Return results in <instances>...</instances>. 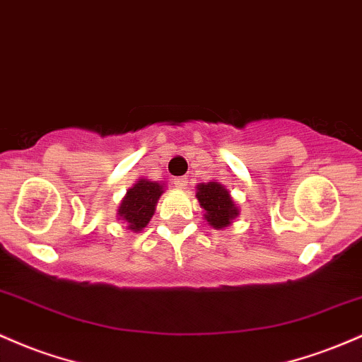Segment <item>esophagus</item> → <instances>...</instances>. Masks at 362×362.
Returning a JSON list of instances; mask_svg holds the SVG:
<instances>
[{
    "label": "esophagus",
    "mask_w": 362,
    "mask_h": 362,
    "mask_svg": "<svg viewBox=\"0 0 362 362\" xmlns=\"http://www.w3.org/2000/svg\"><path fill=\"white\" fill-rule=\"evenodd\" d=\"M173 185H175V187H177V189H185V187H187V178H185V177H177V178H173Z\"/></svg>",
    "instance_id": "obj_1"
}]
</instances>
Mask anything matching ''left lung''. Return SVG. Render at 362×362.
Returning a JSON list of instances; mask_svg holds the SVG:
<instances>
[{
	"instance_id": "left-lung-1",
	"label": "left lung",
	"mask_w": 362,
	"mask_h": 362,
	"mask_svg": "<svg viewBox=\"0 0 362 362\" xmlns=\"http://www.w3.org/2000/svg\"><path fill=\"white\" fill-rule=\"evenodd\" d=\"M197 201L204 209V218L214 230L225 228L239 216V208L220 182L197 185Z\"/></svg>"
}]
</instances>
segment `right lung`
I'll return each instance as SVG.
<instances>
[{"label": "right lung", "mask_w": 362, "mask_h": 362, "mask_svg": "<svg viewBox=\"0 0 362 362\" xmlns=\"http://www.w3.org/2000/svg\"><path fill=\"white\" fill-rule=\"evenodd\" d=\"M160 182H151L148 178H141L134 184V187L127 190L125 197L118 208V220H123L132 232H141L149 220L153 218L156 202L163 194Z\"/></svg>", "instance_id": "add662e5"}]
</instances>
